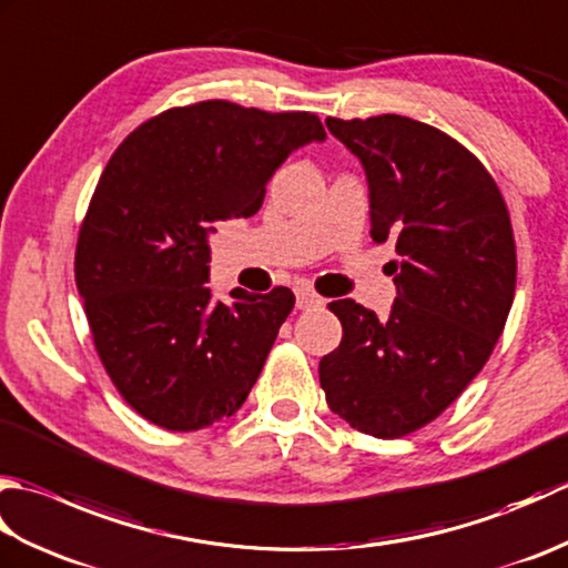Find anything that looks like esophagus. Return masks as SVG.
Wrapping results in <instances>:
<instances>
[{
  "mask_svg": "<svg viewBox=\"0 0 568 568\" xmlns=\"http://www.w3.org/2000/svg\"><path fill=\"white\" fill-rule=\"evenodd\" d=\"M324 305V300L320 295H315L312 291H297V307L300 310H312Z\"/></svg>",
  "mask_w": 568,
  "mask_h": 568,
  "instance_id": "obj_1",
  "label": "esophagus"
}]
</instances>
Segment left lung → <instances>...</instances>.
Here are the masks:
<instances>
[{
    "instance_id": "8db88e82",
    "label": "left lung",
    "mask_w": 568,
    "mask_h": 568,
    "mask_svg": "<svg viewBox=\"0 0 568 568\" xmlns=\"http://www.w3.org/2000/svg\"><path fill=\"white\" fill-rule=\"evenodd\" d=\"M368 180L371 236L393 241L388 320L336 300L339 348L320 361L332 413L395 439L439 417L486 366L515 297V239L496 180L444 131L400 114L327 119Z\"/></svg>"
}]
</instances>
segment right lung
I'll return each mask as SVG.
<instances>
[{
  "instance_id": "obj_1",
  "label": "right lung",
  "mask_w": 568,
  "mask_h": 568,
  "mask_svg": "<svg viewBox=\"0 0 568 568\" xmlns=\"http://www.w3.org/2000/svg\"><path fill=\"white\" fill-rule=\"evenodd\" d=\"M324 139L310 112L207 100L149 119L106 163L75 283L104 371L153 425L195 432L244 405L295 295L234 287L214 303L210 234L256 214L287 155Z\"/></svg>"
}]
</instances>
